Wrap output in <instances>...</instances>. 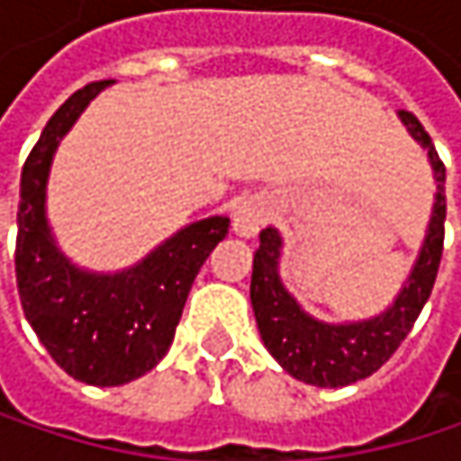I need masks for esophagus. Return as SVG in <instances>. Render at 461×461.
<instances>
[{"label":"esophagus","instance_id":"obj_1","mask_svg":"<svg viewBox=\"0 0 461 461\" xmlns=\"http://www.w3.org/2000/svg\"><path fill=\"white\" fill-rule=\"evenodd\" d=\"M264 221H267V208H264V203L258 197L242 200L231 213V230L240 237H253L256 231L264 227Z\"/></svg>","mask_w":461,"mask_h":461}]
</instances>
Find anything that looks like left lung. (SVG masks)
I'll use <instances>...</instances> for the list:
<instances>
[{
    "label": "left lung",
    "instance_id": "left-lung-1",
    "mask_svg": "<svg viewBox=\"0 0 461 461\" xmlns=\"http://www.w3.org/2000/svg\"><path fill=\"white\" fill-rule=\"evenodd\" d=\"M406 131L427 149L435 173V205L419 248L414 269L403 283L395 302L376 318L357 322H322L302 310V304L285 291L280 280L283 237L275 227L261 230L258 250L253 253L250 304L264 347L269 355L299 382L315 387H347L374 371H379L401 341L414 328L421 307L427 304L440 256H443V221H446V167L435 151V143L411 112H398Z\"/></svg>",
    "mask_w": 461,
    "mask_h": 461
}]
</instances>
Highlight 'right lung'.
<instances>
[{
  "label": "right lung",
  "instance_id": "right-lung-1",
  "mask_svg": "<svg viewBox=\"0 0 461 461\" xmlns=\"http://www.w3.org/2000/svg\"><path fill=\"white\" fill-rule=\"evenodd\" d=\"M109 85H85L50 117L21 173L15 242L26 321L68 376L95 387L128 384L165 357L200 267L230 231L227 216L194 221L114 275L79 269L60 253L45 213L52 154Z\"/></svg>",
  "mask_w": 461,
  "mask_h": 461
}]
</instances>
